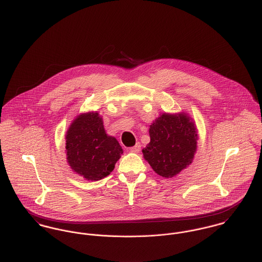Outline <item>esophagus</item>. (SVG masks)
Listing matches in <instances>:
<instances>
[{
  "label": "esophagus",
  "instance_id": "esophagus-1",
  "mask_svg": "<svg viewBox=\"0 0 262 262\" xmlns=\"http://www.w3.org/2000/svg\"><path fill=\"white\" fill-rule=\"evenodd\" d=\"M129 151H130L132 153H139V152L141 151V144H140V143H137V145L134 146L133 148H130Z\"/></svg>",
  "mask_w": 262,
  "mask_h": 262
}]
</instances>
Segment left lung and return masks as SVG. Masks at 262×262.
I'll return each instance as SVG.
<instances>
[{"label": "left lung", "instance_id": "1", "mask_svg": "<svg viewBox=\"0 0 262 262\" xmlns=\"http://www.w3.org/2000/svg\"><path fill=\"white\" fill-rule=\"evenodd\" d=\"M145 160L158 175L172 178L188 167L198 149L195 122L185 112L162 113L150 125Z\"/></svg>", "mask_w": 262, "mask_h": 262}]
</instances>
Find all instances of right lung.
I'll return each instance as SVG.
<instances>
[{"mask_svg": "<svg viewBox=\"0 0 262 262\" xmlns=\"http://www.w3.org/2000/svg\"><path fill=\"white\" fill-rule=\"evenodd\" d=\"M67 161L74 172L87 180L97 181L114 169L123 154L114 137L106 134L97 111L79 114L66 134Z\"/></svg>", "mask_w": 262, "mask_h": 262, "instance_id": "obj_1", "label": "right lung"}]
</instances>
